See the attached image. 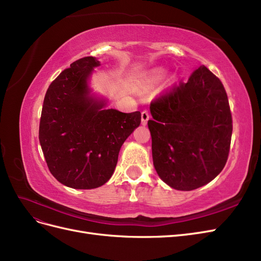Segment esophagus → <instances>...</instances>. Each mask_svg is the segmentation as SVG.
Instances as JSON below:
<instances>
[{
  "mask_svg": "<svg viewBox=\"0 0 261 261\" xmlns=\"http://www.w3.org/2000/svg\"><path fill=\"white\" fill-rule=\"evenodd\" d=\"M141 118H142V124H143V125H146V124H147V121H148V119H149L148 113H147L146 111L142 112V113H141Z\"/></svg>",
  "mask_w": 261,
  "mask_h": 261,
  "instance_id": "1",
  "label": "esophagus"
}]
</instances>
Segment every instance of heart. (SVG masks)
<instances>
[{"instance_id":"1","label":"heart","mask_w":261,"mask_h":261,"mask_svg":"<svg viewBox=\"0 0 261 261\" xmlns=\"http://www.w3.org/2000/svg\"><path fill=\"white\" fill-rule=\"evenodd\" d=\"M161 75H162L161 71H154V72H152V74H150V78H152L153 80H156L161 77Z\"/></svg>"}]
</instances>
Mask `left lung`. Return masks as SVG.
<instances>
[{
	"mask_svg": "<svg viewBox=\"0 0 261 261\" xmlns=\"http://www.w3.org/2000/svg\"><path fill=\"white\" fill-rule=\"evenodd\" d=\"M153 164L167 186L192 191L213 181L228 159L232 117L221 81L200 66L187 83L149 106Z\"/></svg>",
	"mask_w": 261,
	"mask_h": 261,
	"instance_id": "obj_1",
	"label": "left lung"
}]
</instances>
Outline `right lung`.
Instances as JSON below:
<instances>
[{
    "mask_svg": "<svg viewBox=\"0 0 261 261\" xmlns=\"http://www.w3.org/2000/svg\"><path fill=\"white\" fill-rule=\"evenodd\" d=\"M96 57L73 62L49 85L42 107L39 141L54 178L75 190L102 187L113 175L119 150L141 123V113L107 108L90 82Z\"/></svg>",
    "mask_w": 261,
    "mask_h": 261,
    "instance_id": "1",
    "label": "right lung"
}]
</instances>
